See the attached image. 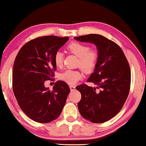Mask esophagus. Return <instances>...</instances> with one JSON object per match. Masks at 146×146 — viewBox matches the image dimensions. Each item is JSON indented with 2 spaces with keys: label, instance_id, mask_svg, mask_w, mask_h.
Wrapping results in <instances>:
<instances>
[{
  "label": "esophagus",
  "instance_id": "34e87169",
  "mask_svg": "<svg viewBox=\"0 0 146 146\" xmlns=\"http://www.w3.org/2000/svg\"><path fill=\"white\" fill-rule=\"evenodd\" d=\"M69 88H70L71 91H73V90H75V86L71 85V86H69Z\"/></svg>",
  "mask_w": 146,
  "mask_h": 146
}]
</instances>
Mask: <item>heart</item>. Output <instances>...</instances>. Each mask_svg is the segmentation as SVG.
<instances>
[{"label":"heart","instance_id":"1","mask_svg":"<svg viewBox=\"0 0 146 146\" xmlns=\"http://www.w3.org/2000/svg\"><path fill=\"white\" fill-rule=\"evenodd\" d=\"M68 51L78 58L77 66L86 73H92L96 68L98 62V54L96 50H90L89 46L78 42H73L68 45ZM54 62L58 68L63 65L64 54L61 51H57L54 56ZM82 77L80 71L67 69L60 74L59 78L69 84H74Z\"/></svg>","mask_w":146,"mask_h":146}]
</instances>
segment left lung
<instances>
[{
	"mask_svg": "<svg viewBox=\"0 0 146 146\" xmlns=\"http://www.w3.org/2000/svg\"><path fill=\"white\" fill-rule=\"evenodd\" d=\"M81 42L94 43L98 51V62L88 82L100 89L86 84L76 87L81 94L78 103L80 114L84 119L101 123L112 119L123 107L129 96L131 70L123 50L117 44L99 34L75 37Z\"/></svg>",
	"mask_w": 146,
	"mask_h": 146,
	"instance_id": "left-lung-1",
	"label": "left lung"
}]
</instances>
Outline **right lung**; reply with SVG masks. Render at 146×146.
Listing matches in <instances>:
<instances>
[{
    "label": "right lung",
    "instance_id": "obj_1",
    "mask_svg": "<svg viewBox=\"0 0 146 146\" xmlns=\"http://www.w3.org/2000/svg\"><path fill=\"white\" fill-rule=\"evenodd\" d=\"M68 40V37H39L25 44L15 59L13 94L21 109L38 123L58 118L70 92L69 86L62 80L55 82L52 90L44 86L46 80L54 77L55 53Z\"/></svg>",
    "mask_w": 146,
    "mask_h": 146
}]
</instances>
